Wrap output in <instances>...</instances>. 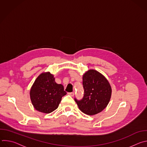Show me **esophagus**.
I'll return each mask as SVG.
<instances>
[{
	"label": "esophagus",
	"instance_id": "1",
	"mask_svg": "<svg viewBox=\"0 0 147 147\" xmlns=\"http://www.w3.org/2000/svg\"><path fill=\"white\" fill-rule=\"evenodd\" d=\"M68 94H69V95H70L71 96H73L74 95V92H69Z\"/></svg>",
	"mask_w": 147,
	"mask_h": 147
}]
</instances>
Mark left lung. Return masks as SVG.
Segmentation results:
<instances>
[{"mask_svg":"<svg viewBox=\"0 0 147 147\" xmlns=\"http://www.w3.org/2000/svg\"><path fill=\"white\" fill-rule=\"evenodd\" d=\"M84 95L80 100L75 99L80 110L87 115H95L102 112L108 105L112 88L107 78L99 71L90 69L82 76Z\"/></svg>","mask_w":147,"mask_h":147,"instance_id":"left-lung-1","label":"left lung"}]
</instances>
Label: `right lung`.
Listing matches in <instances>:
<instances>
[{"label": "right lung", "mask_w": 147, "mask_h": 147, "mask_svg": "<svg viewBox=\"0 0 147 147\" xmlns=\"http://www.w3.org/2000/svg\"><path fill=\"white\" fill-rule=\"evenodd\" d=\"M66 94L63 86L57 84L54 76L49 71L38 76L30 91L34 108L44 113H50L56 110L62 96Z\"/></svg>", "instance_id": "add662e5"}]
</instances>
